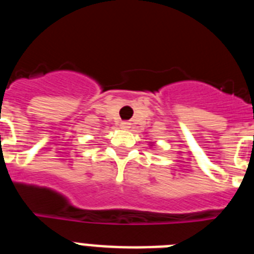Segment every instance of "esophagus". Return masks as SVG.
Masks as SVG:
<instances>
[{"label":"esophagus","mask_w":254,"mask_h":254,"mask_svg":"<svg viewBox=\"0 0 254 254\" xmlns=\"http://www.w3.org/2000/svg\"><path fill=\"white\" fill-rule=\"evenodd\" d=\"M121 127H122V128H125V129L129 128V123L128 122H122V123H121Z\"/></svg>","instance_id":"1"}]
</instances>
